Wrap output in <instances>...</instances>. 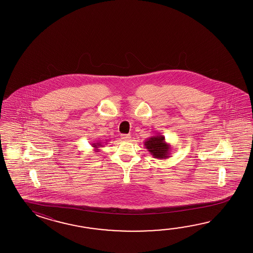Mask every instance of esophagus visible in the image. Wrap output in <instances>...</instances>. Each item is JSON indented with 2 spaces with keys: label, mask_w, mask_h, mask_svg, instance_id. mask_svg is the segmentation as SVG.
Wrapping results in <instances>:
<instances>
[{
  "label": "esophagus",
  "mask_w": 253,
  "mask_h": 253,
  "mask_svg": "<svg viewBox=\"0 0 253 253\" xmlns=\"http://www.w3.org/2000/svg\"><path fill=\"white\" fill-rule=\"evenodd\" d=\"M121 138L124 141H130L131 135L130 134H121Z\"/></svg>",
  "instance_id": "1"
}]
</instances>
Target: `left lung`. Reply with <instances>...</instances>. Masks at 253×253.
Segmentation results:
<instances>
[{
	"label": "left lung",
	"mask_w": 253,
	"mask_h": 253,
	"mask_svg": "<svg viewBox=\"0 0 253 253\" xmlns=\"http://www.w3.org/2000/svg\"><path fill=\"white\" fill-rule=\"evenodd\" d=\"M144 145L154 158L167 159L170 157L171 145L167 144L163 134H156L148 137Z\"/></svg>",
	"instance_id": "8db88e82"
}]
</instances>
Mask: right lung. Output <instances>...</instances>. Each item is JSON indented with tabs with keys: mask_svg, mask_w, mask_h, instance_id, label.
Instances as JSON below:
<instances>
[{
	"mask_svg": "<svg viewBox=\"0 0 253 253\" xmlns=\"http://www.w3.org/2000/svg\"><path fill=\"white\" fill-rule=\"evenodd\" d=\"M91 145L92 147H94V151L97 153V152H99V149H98V148H100V147H103V146H104V143H101V142H96V143H92Z\"/></svg>",
	"mask_w": 253,
	"mask_h": 253,
	"instance_id": "obj_1",
	"label": "right lung"
}]
</instances>
